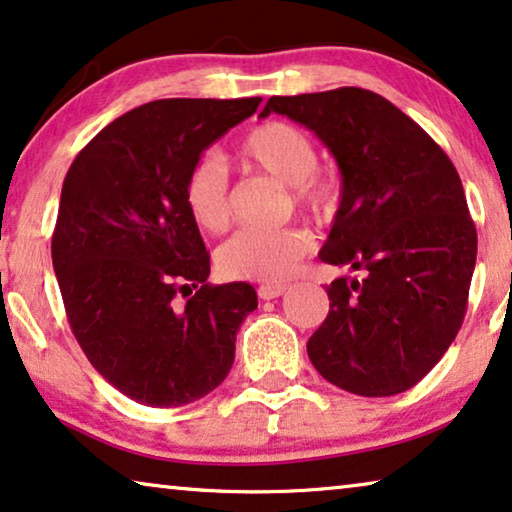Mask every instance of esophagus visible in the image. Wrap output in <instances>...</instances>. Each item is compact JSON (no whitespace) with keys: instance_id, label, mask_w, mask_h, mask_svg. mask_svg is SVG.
Here are the masks:
<instances>
[{"instance_id":"obj_1","label":"esophagus","mask_w":512,"mask_h":512,"mask_svg":"<svg viewBox=\"0 0 512 512\" xmlns=\"http://www.w3.org/2000/svg\"><path fill=\"white\" fill-rule=\"evenodd\" d=\"M285 289H287V285H273V282H266V285L257 287V294H259V299L271 301V299H278L280 294H285Z\"/></svg>"}]
</instances>
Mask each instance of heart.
Instances as JSON below:
<instances>
[{"instance_id":"b5f03b06","label":"heart","mask_w":512,"mask_h":512,"mask_svg":"<svg viewBox=\"0 0 512 512\" xmlns=\"http://www.w3.org/2000/svg\"><path fill=\"white\" fill-rule=\"evenodd\" d=\"M236 160L246 170L289 186L299 211L329 220L340 207V183L319 172V151L312 137L287 121H262L236 144ZM183 204L200 230L220 234L232 220L227 177L216 160L204 158L190 167L183 183ZM312 248V234L299 225L280 230H241L216 253L218 271L232 280H285Z\"/></svg>"}]
</instances>
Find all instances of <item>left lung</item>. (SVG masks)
<instances>
[{
  "label": "left lung",
  "instance_id": "8db88e82",
  "mask_svg": "<svg viewBox=\"0 0 512 512\" xmlns=\"http://www.w3.org/2000/svg\"><path fill=\"white\" fill-rule=\"evenodd\" d=\"M271 112L315 131L338 160L342 197L319 259L363 271L326 287L329 315L308 340L319 375L386 398L416 386L464 322L478 236L451 158L375 91L271 96Z\"/></svg>",
  "mask_w": 512,
  "mask_h": 512
}]
</instances>
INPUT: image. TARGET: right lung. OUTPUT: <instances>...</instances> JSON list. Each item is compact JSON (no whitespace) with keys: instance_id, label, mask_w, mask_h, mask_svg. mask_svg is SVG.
I'll return each instance as SVG.
<instances>
[{"instance_id":"1","label":"right lung","mask_w":512,"mask_h":512,"mask_svg":"<svg viewBox=\"0 0 512 512\" xmlns=\"http://www.w3.org/2000/svg\"><path fill=\"white\" fill-rule=\"evenodd\" d=\"M262 98H163L121 114L75 156L61 188L52 266L75 340L128 398L181 407L223 384L248 282L211 285L183 204L202 151Z\"/></svg>"}]
</instances>
